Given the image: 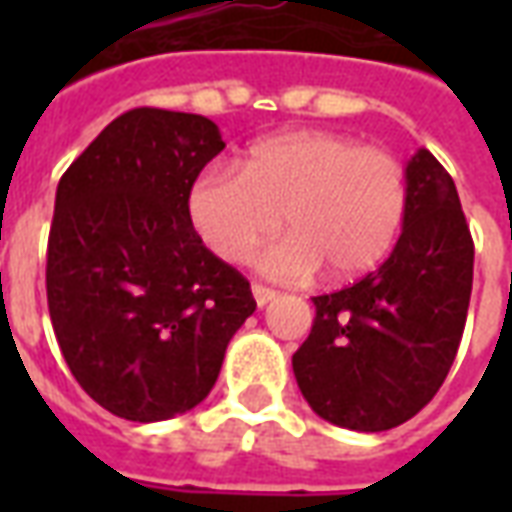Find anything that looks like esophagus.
I'll use <instances>...</instances> for the list:
<instances>
[{
    "label": "esophagus",
    "instance_id": "obj_1",
    "mask_svg": "<svg viewBox=\"0 0 512 512\" xmlns=\"http://www.w3.org/2000/svg\"><path fill=\"white\" fill-rule=\"evenodd\" d=\"M252 296H255L257 307H266L268 301L277 299V290L266 288V285H252Z\"/></svg>",
    "mask_w": 512,
    "mask_h": 512
}]
</instances>
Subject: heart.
<instances>
[{
	"label": "heart",
	"mask_w": 512,
	"mask_h": 512,
	"mask_svg": "<svg viewBox=\"0 0 512 512\" xmlns=\"http://www.w3.org/2000/svg\"><path fill=\"white\" fill-rule=\"evenodd\" d=\"M406 172L392 153L329 131H288L249 147L244 169H202L186 208L213 255L244 263L257 244L290 233L257 255L266 277L354 279L376 268L406 216Z\"/></svg>",
	"instance_id": "obj_1"
}]
</instances>
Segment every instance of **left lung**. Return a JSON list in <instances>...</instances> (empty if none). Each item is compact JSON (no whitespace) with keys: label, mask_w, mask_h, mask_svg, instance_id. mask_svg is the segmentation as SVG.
I'll return each mask as SVG.
<instances>
[{"label":"left lung","mask_w":512,"mask_h":512,"mask_svg":"<svg viewBox=\"0 0 512 512\" xmlns=\"http://www.w3.org/2000/svg\"><path fill=\"white\" fill-rule=\"evenodd\" d=\"M406 216L392 255L351 288L315 296L293 376L326 422L359 433L403 425L450 373L472 296L474 244L458 189L419 147L406 164Z\"/></svg>","instance_id":"1"}]
</instances>
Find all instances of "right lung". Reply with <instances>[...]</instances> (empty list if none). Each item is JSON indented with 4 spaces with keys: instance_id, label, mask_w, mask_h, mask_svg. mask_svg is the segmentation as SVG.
<instances>
[{
    "instance_id": "obj_1",
    "label": "right lung",
    "mask_w": 512,
    "mask_h": 512,
    "mask_svg": "<svg viewBox=\"0 0 512 512\" xmlns=\"http://www.w3.org/2000/svg\"><path fill=\"white\" fill-rule=\"evenodd\" d=\"M224 150L202 115L131 109L62 175L46 293L57 343L98 406L161 422L202 403L255 312L233 266L205 249L191 180Z\"/></svg>"
}]
</instances>
